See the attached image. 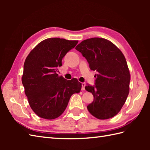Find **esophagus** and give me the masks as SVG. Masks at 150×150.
<instances>
[{
    "label": "esophagus",
    "instance_id": "34e87169",
    "mask_svg": "<svg viewBox=\"0 0 150 150\" xmlns=\"http://www.w3.org/2000/svg\"><path fill=\"white\" fill-rule=\"evenodd\" d=\"M85 86H86V84L84 82H82V90L84 91L85 90Z\"/></svg>",
    "mask_w": 150,
    "mask_h": 150
}]
</instances>
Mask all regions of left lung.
<instances>
[{
  "mask_svg": "<svg viewBox=\"0 0 150 150\" xmlns=\"http://www.w3.org/2000/svg\"><path fill=\"white\" fill-rule=\"evenodd\" d=\"M75 49L87 60L90 68L97 71L95 85L85 87L94 97L87 106L89 112L102 120L115 116L129 90L130 73L123 53L110 41L98 37L82 41Z\"/></svg>",
  "mask_w": 150,
  "mask_h": 150,
  "instance_id": "obj_1",
  "label": "left lung"
}]
</instances>
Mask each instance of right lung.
<instances>
[{
	"instance_id": "right-lung-1",
	"label": "right lung",
	"mask_w": 150,
	"mask_h": 150,
	"mask_svg": "<svg viewBox=\"0 0 150 150\" xmlns=\"http://www.w3.org/2000/svg\"><path fill=\"white\" fill-rule=\"evenodd\" d=\"M77 43L60 38L47 39L26 57L22 82L30 106L39 117L49 120L59 117L71 95L80 92L82 84L77 79L66 80L57 73L63 57Z\"/></svg>"
}]
</instances>
